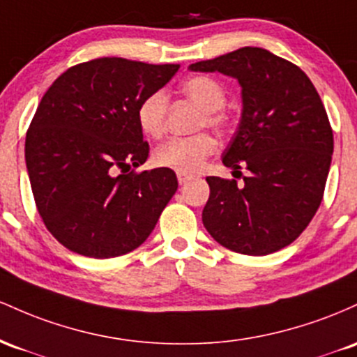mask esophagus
Returning a JSON list of instances; mask_svg holds the SVG:
<instances>
[{"instance_id": "1", "label": "esophagus", "mask_w": 357, "mask_h": 357, "mask_svg": "<svg viewBox=\"0 0 357 357\" xmlns=\"http://www.w3.org/2000/svg\"><path fill=\"white\" fill-rule=\"evenodd\" d=\"M177 178H178L180 185H183V183H187V182H189V180L194 178V175H190V174H182V172H178Z\"/></svg>"}]
</instances>
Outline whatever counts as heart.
Masks as SVG:
<instances>
[{"label":"heart","mask_w":357,"mask_h":357,"mask_svg":"<svg viewBox=\"0 0 357 357\" xmlns=\"http://www.w3.org/2000/svg\"><path fill=\"white\" fill-rule=\"evenodd\" d=\"M182 92L202 109L200 126H209L219 131L226 128L227 116L222 107L226 106L227 92L221 82L209 75H195L182 82ZM165 94L160 91L151 92L138 104L136 123L148 138H160L165 130ZM214 151L215 142L207 133H199L189 138H170L153 151V162L162 168L192 174L197 172Z\"/></svg>","instance_id":"obj_1"}]
</instances>
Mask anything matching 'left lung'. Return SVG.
<instances>
[{"mask_svg": "<svg viewBox=\"0 0 357 357\" xmlns=\"http://www.w3.org/2000/svg\"><path fill=\"white\" fill-rule=\"evenodd\" d=\"M238 79L243 113L222 163L246 167L244 185L207 177L202 222L221 246L265 256L294 243L322 202L334 136L326 107L307 74L258 47H243L189 66Z\"/></svg>", "mask_w": 357, "mask_h": 357, "instance_id": "left-lung-1", "label": "left lung"}]
</instances>
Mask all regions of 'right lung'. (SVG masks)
Returning <instances> with one entry per match:
<instances>
[{
    "label": "right lung",
    "instance_id": "1",
    "mask_svg": "<svg viewBox=\"0 0 357 357\" xmlns=\"http://www.w3.org/2000/svg\"><path fill=\"white\" fill-rule=\"evenodd\" d=\"M178 67L94 59L67 69L43 94L26 131V170L40 218L67 250L114 258L155 229L177 175L126 170L143 165L150 151L136 123L138 104Z\"/></svg>",
    "mask_w": 357,
    "mask_h": 357
}]
</instances>
